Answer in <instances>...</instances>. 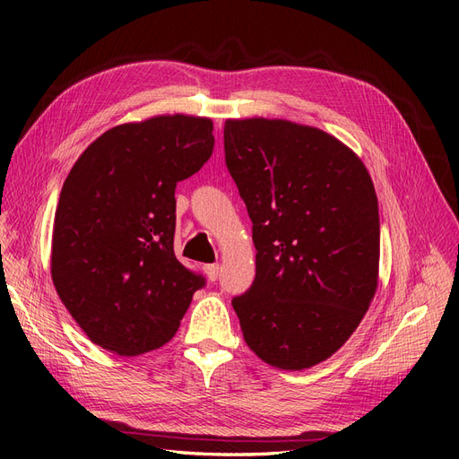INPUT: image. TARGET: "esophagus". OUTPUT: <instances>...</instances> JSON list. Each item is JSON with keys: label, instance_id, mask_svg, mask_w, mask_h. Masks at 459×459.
Listing matches in <instances>:
<instances>
[{"label": "esophagus", "instance_id": "esophagus-1", "mask_svg": "<svg viewBox=\"0 0 459 459\" xmlns=\"http://www.w3.org/2000/svg\"><path fill=\"white\" fill-rule=\"evenodd\" d=\"M203 270H204V273L208 277V281H216L218 280V275H220V266H218V264H206Z\"/></svg>", "mask_w": 459, "mask_h": 459}]
</instances>
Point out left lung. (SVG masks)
<instances>
[{"instance_id":"1","label":"left lung","mask_w":459,"mask_h":459,"mask_svg":"<svg viewBox=\"0 0 459 459\" xmlns=\"http://www.w3.org/2000/svg\"><path fill=\"white\" fill-rule=\"evenodd\" d=\"M224 151L256 247L255 281L231 300L245 342L273 368H312L349 341L377 289L371 178L337 137L289 120H226Z\"/></svg>"}]
</instances>
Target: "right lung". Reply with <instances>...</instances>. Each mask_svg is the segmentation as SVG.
Wrapping results in <instances>:
<instances>
[{
	"label": "right lung",
	"instance_id": "obj_1",
	"mask_svg": "<svg viewBox=\"0 0 459 459\" xmlns=\"http://www.w3.org/2000/svg\"><path fill=\"white\" fill-rule=\"evenodd\" d=\"M214 149L212 120L162 115L107 130L68 172L51 277L91 342L137 356L169 342L204 277L174 255L176 184Z\"/></svg>",
	"mask_w": 459,
	"mask_h": 459
}]
</instances>
